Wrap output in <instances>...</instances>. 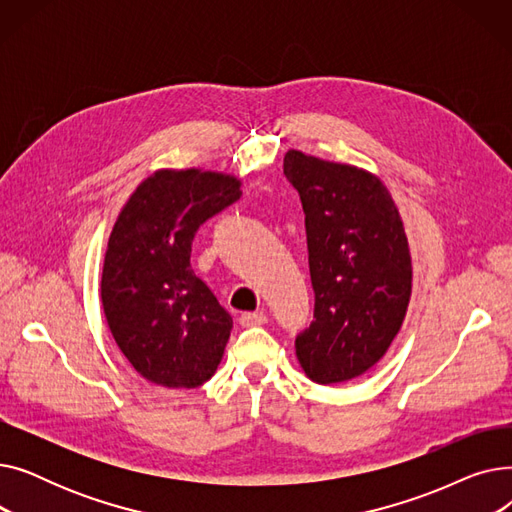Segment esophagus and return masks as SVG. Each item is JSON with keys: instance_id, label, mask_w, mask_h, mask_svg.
<instances>
[{"instance_id": "obj_1", "label": "esophagus", "mask_w": 512, "mask_h": 512, "mask_svg": "<svg viewBox=\"0 0 512 512\" xmlns=\"http://www.w3.org/2000/svg\"><path fill=\"white\" fill-rule=\"evenodd\" d=\"M240 326L242 328H253V326H263L267 321V315L265 313H259V311H249V313H242L238 317Z\"/></svg>"}]
</instances>
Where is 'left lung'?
<instances>
[{
	"label": "left lung",
	"instance_id": "1",
	"mask_svg": "<svg viewBox=\"0 0 512 512\" xmlns=\"http://www.w3.org/2000/svg\"><path fill=\"white\" fill-rule=\"evenodd\" d=\"M284 176L303 203L315 292L297 359L317 384L348 382L386 355L407 315V234L388 188L365 170L292 149Z\"/></svg>",
	"mask_w": 512,
	"mask_h": 512
}]
</instances>
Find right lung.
Wrapping results in <instances>:
<instances>
[{
  "label": "right lung",
  "mask_w": 512,
  "mask_h": 512,
  "mask_svg": "<svg viewBox=\"0 0 512 512\" xmlns=\"http://www.w3.org/2000/svg\"><path fill=\"white\" fill-rule=\"evenodd\" d=\"M234 176L159 170L120 211L107 242L101 303L124 357L145 380L197 388L218 369L232 317L191 267L197 230L240 199Z\"/></svg>",
  "instance_id": "obj_1"
}]
</instances>
